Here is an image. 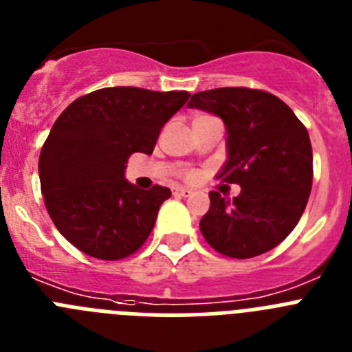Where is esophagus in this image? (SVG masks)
<instances>
[{"label":"esophagus","mask_w":352,"mask_h":352,"mask_svg":"<svg viewBox=\"0 0 352 352\" xmlns=\"http://www.w3.org/2000/svg\"><path fill=\"white\" fill-rule=\"evenodd\" d=\"M190 194V188H185V186H176V188H173V195H176V197H188Z\"/></svg>","instance_id":"1"}]
</instances>
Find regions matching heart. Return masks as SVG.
Listing matches in <instances>:
<instances>
[{"label": "heart", "mask_w": 352, "mask_h": 352, "mask_svg": "<svg viewBox=\"0 0 352 352\" xmlns=\"http://www.w3.org/2000/svg\"><path fill=\"white\" fill-rule=\"evenodd\" d=\"M190 176H192V174H190Z\"/></svg>", "instance_id": "1"}]
</instances>
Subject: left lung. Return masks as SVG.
<instances>
[{"mask_svg":"<svg viewBox=\"0 0 352 352\" xmlns=\"http://www.w3.org/2000/svg\"><path fill=\"white\" fill-rule=\"evenodd\" d=\"M186 107L223 121L227 160L217 178L241 186L234 199L210 192V210L199 222L204 239L234 259L275 248L300 222L312 190V144L303 123L261 89L199 91Z\"/></svg>","mask_w":352,"mask_h":352,"instance_id":"obj_1","label":"left lung"}]
</instances>
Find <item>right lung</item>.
Instances as JSON below:
<instances>
[{
  "label": "right lung",
  "instance_id": "add662e5",
  "mask_svg": "<svg viewBox=\"0 0 352 352\" xmlns=\"http://www.w3.org/2000/svg\"><path fill=\"white\" fill-rule=\"evenodd\" d=\"M188 91L104 88L72 102L52 125L38 174L49 217L74 247L116 261L142 247L170 190L125 179L132 153H153L160 130Z\"/></svg>",
  "mask_w": 352,
  "mask_h": 352
}]
</instances>
